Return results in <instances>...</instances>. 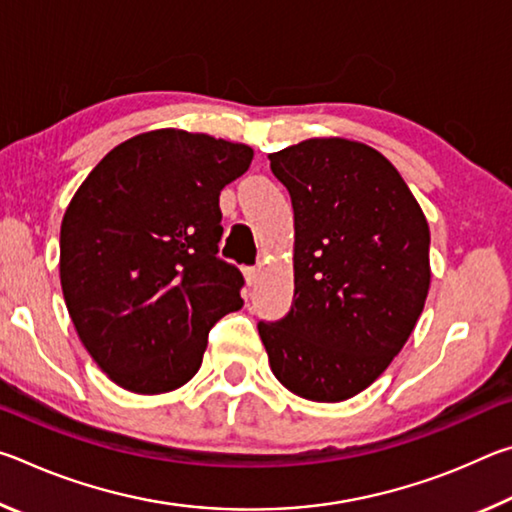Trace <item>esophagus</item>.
<instances>
[{
  "mask_svg": "<svg viewBox=\"0 0 512 512\" xmlns=\"http://www.w3.org/2000/svg\"><path fill=\"white\" fill-rule=\"evenodd\" d=\"M244 275H246V282L250 284V287H253V284H257V280H259V268L257 266H246Z\"/></svg>",
  "mask_w": 512,
  "mask_h": 512,
  "instance_id": "esophagus-1",
  "label": "esophagus"
}]
</instances>
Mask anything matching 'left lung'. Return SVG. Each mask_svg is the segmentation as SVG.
I'll use <instances>...</instances> for the list:
<instances>
[{
  "mask_svg": "<svg viewBox=\"0 0 512 512\" xmlns=\"http://www.w3.org/2000/svg\"><path fill=\"white\" fill-rule=\"evenodd\" d=\"M293 205V302L257 329L273 375L305 400L368 388L404 348L429 293V225L366 144L320 137L268 155Z\"/></svg>",
  "mask_w": 512,
  "mask_h": 512,
  "instance_id": "left-lung-1",
  "label": "left lung"
}]
</instances>
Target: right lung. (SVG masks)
Listing matches in <instances>:
<instances>
[{"label":"right lung","instance_id":"right-lung-1","mask_svg":"<svg viewBox=\"0 0 512 512\" xmlns=\"http://www.w3.org/2000/svg\"><path fill=\"white\" fill-rule=\"evenodd\" d=\"M253 160L203 133H142L112 149L60 225V284L79 339L126 391L169 393L201 368L216 320L244 305L219 257V194Z\"/></svg>","mask_w":512,"mask_h":512}]
</instances>
